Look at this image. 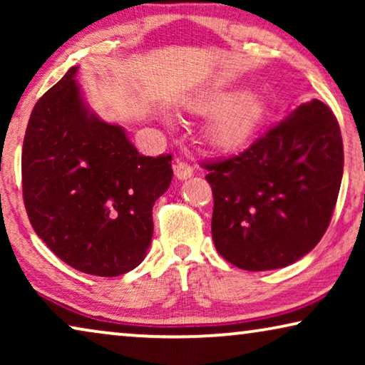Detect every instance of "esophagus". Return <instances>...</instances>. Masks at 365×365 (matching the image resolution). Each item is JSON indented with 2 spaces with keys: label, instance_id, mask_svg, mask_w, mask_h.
<instances>
[{
  "label": "esophagus",
  "instance_id": "esophagus-1",
  "mask_svg": "<svg viewBox=\"0 0 365 365\" xmlns=\"http://www.w3.org/2000/svg\"><path fill=\"white\" fill-rule=\"evenodd\" d=\"M174 176L178 179H187L192 176V168L191 164L184 163V161H178L174 164Z\"/></svg>",
  "mask_w": 365,
  "mask_h": 365
}]
</instances>
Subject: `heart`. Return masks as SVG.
<instances>
[{
    "instance_id": "1",
    "label": "heart",
    "mask_w": 365,
    "mask_h": 365,
    "mask_svg": "<svg viewBox=\"0 0 365 365\" xmlns=\"http://www.w3.org/2000/svg\"><path fill=\"white\" fill-rule=\"evenodd\" d=\"M192 111L217 118L209 128V139L219 149H237L246 144L267 116L269 104L264 94L226 89L204 94L191 104Z\"/></svg>"
}]
</instances>
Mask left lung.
I'll return each mask as SVG.
<instances>
[{
	"label": "left lung",
	"mask_w": 365,
	"mask_h": 365,
	"mask_svg": "<svg viewBox=\"0 0 365 365\" xmlns=\"http://www.w3.org/2000/svg\"><path fill=\"white\" fill-rule=\"evenodd\" d=\"M212 241L244 271H271L311 252L336 207L341 128L319 99L299 104L242 153L206 163Z\"/></svg>",
	"instance_id": "1"
}]
</instances>
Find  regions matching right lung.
Returning <instances> with one entry per match:
<instances>
[{
  "label": "right lung",
  "mask_w": 365,
  "mask_h": 365,
  "mask_svg": "<svg viewBox=\"0 0 365 365\" xmlns=\"http://www.w3.org/2000/svg\"><path fill=\"white\" fill-rule=\"evenodd\" d=\"M78 66L34 104L23 141V199L41 241L84 274L133 271L153 239V206L173 179L171 156L138 153L124 128L83 99Z\"/></svg>",
  "instance_id": "1"
}]
</instances>
